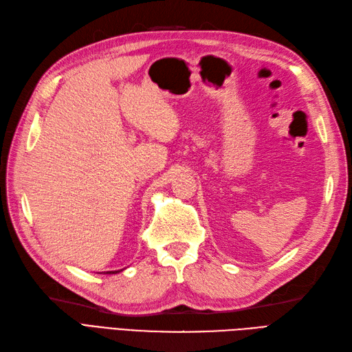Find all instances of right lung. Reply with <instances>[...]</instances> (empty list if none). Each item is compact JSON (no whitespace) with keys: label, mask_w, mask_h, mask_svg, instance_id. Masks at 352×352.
<instances>
[{"label":"right lung","mask_w":352,"mask_h":352,"mask_svg":"<svg viewBox=\"0 0 352 352\" xmlns=\"http://www.w3.org/2000/svg\"><path fill=\"white\" fill-rule=\"evenodd\" d=\"M117 272H118V270H114V272H107V274H117Z\"/></svg>","instance_id":"right-lung-1"}]
</instances>
